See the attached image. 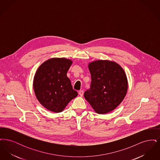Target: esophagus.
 Wrapping results in <instances>:
<instances>
[{"instance_id":"34e87169","label":"esophagus","mask_w":160,"mask_h":160,"mask_svg":"<svg viewBox=\"0 0 160 160\" xmlns=\"http://www.w3.org/2000/svg\"><path fill=\"white\" fill-rule=\"evenodd\" d=\"M83 93L84 92L83 90H80V91H79V92H78V94H79L80 96H81V97H83Z\"/></svg>"}]
</instances>
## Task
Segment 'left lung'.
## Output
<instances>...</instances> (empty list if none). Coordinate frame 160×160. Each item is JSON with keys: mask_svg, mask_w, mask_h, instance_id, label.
Wrapping results in <instances>:
<instances>
[{"mask_svg": "<svg viewBox=\"0 0 160 160\" xmlns=\"http://www.w3.org/2000/svg\"><path fill=\"white\" fill-rule=\"evenodd\" d=\"M91 75L90 90L84 98L98 114L113 111L124 99L128 88L127 75L121 66L114 61L97 60L89 62Z\"/></svg>", "mask_w": 160, "mask_h": 160, "instance_id": "left-lung-1", "label": "left lung"}]
</instances>
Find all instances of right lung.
<instances>
[{
  "mask_svg": "<svg viewBox=\"0 0 160 160\" xmlns=\"http://www.w3.org/2000/svg\"><path fill=\"white\" fill-rule=\"evenodd\" d=\"M72 63L69 59L53 58L43 62L36 71L33 82L35 96L50 112H62L78 95L67 76Z\"/></svg>",
  "mask_w": 160,
  "mask_h": 160,
  "instance_id": "obj_1",
  "label": "right lung"
}]
</instances>
